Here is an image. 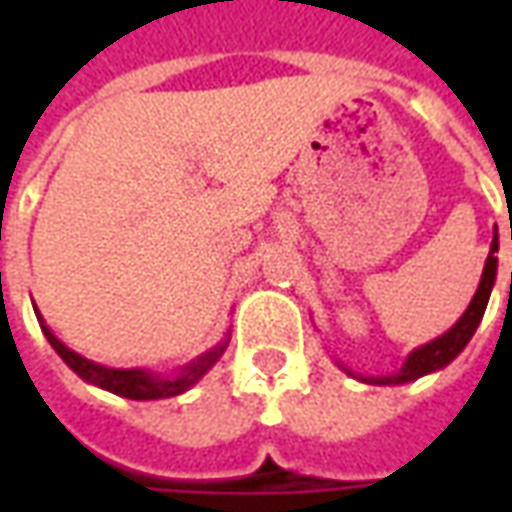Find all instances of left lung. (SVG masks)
<instances>
[{"label":"left lung","mask_w":512,"mask_h":512,"mask_svg":"<svg viewBox=\"0 0 512 512\" xmlns=\"http://www.w3.org/2000/svg\"><path fill=\"white\" fill-rule=\"evenodd\" d=\"M496 252H499V235L494 233V241H491V252L485 257V268H483V277H480V285L474 290L472 301H469V307L463 312L461 318L455 321L452 329L436 337V340H430V343L419 345L414 348L411 354L406 356V362L403 367L397 370V373H389V376H362V373H354V370H348L343 362H337L340 370H345L348 376L356 378V381H362V384H373V386H397V384H408V381H417V378L428 376V373H436L441 367H447L455 359V356L461 354L463 348L469 345V340L477 332V326L483 321L485 307H488V299H491V290H494L496 282Z\"/></svg>","instance_id":"1"}]
</instances>
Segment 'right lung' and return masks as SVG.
Returning <instances> with one entry per match:
<instances>
[{
  "instance_id": "1",
  "label": "right lung",
  "mask_w": 512,
  "mask_h": 512,
  "mask_svg": "<svg viewBox=\"0 0 512 512\" xmlns=\"http://www.w3.org/2000/svg\"><path fill=\"white\" fill-rule=\"evenodd\" d=\"M35 315H38L40 329L46 334L51 348L62 356V362L71 367L76 376L87 381V384L101 386V389L112 392V395L128 397V400H161V397H175L189 392L191 386L197 384L222 359L224 348L230 343V334H224L222 343H216L205 354L191 359L189 365L180 367L178 373L164 376V373H153V370H142V367H128V370H123V367H106L93 362V359H84L82 354H76L62 340H57V334L46 326V321H43V315L38 310H35Z\"/></svg>"
}]
</instances>
